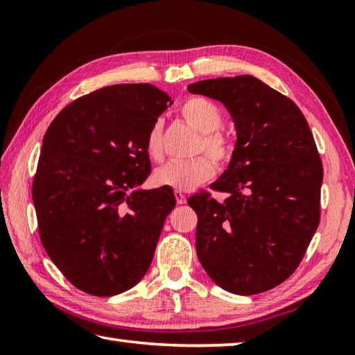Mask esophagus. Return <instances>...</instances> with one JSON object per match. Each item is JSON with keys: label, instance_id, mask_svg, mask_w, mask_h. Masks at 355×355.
<instances>
[{"label": "esophagus", "instance_id": "obj_1", "mask_svg": "<svg viewBox=\"0 0 355 355\" xmlns=\"http://www.w3.org/2000/svg\"><path fill=\"white\" fill-rule=\"evenodd\" d=\"M175 200H177L178 205H186V195L182 193V192L175 191Z\"/></svg>", "mask_w": 355, "mask_h": 355}]
</instances>
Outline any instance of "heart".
<instances>
[{
    "mask_svg": "<svg viewBox=\"0 0 355 355\" xmlns=\"http://www.w3.org/2000/svg\"><path fill=\"white\" fill-rule=\"evenodd\" d=\"M184 122L200 132L197 153H205L218 164H227L233 157V145L229 135L223 132V110L212 101L201 96L189 97L180 108ZM146 150L153 160L163 155V123L154 122L146 135ZM215 168L207 157H195L189 162H171L158 168L154 182L178 192H189L214 177Z\"/></svg>",
    "mask_w": 355,
    "mask_h": 355,
    "instance_id": "1",
    "label": "heart"
}]
</instances>
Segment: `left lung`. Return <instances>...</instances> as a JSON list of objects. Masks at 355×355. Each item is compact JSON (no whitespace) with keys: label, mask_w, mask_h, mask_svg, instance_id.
<instances>
[{"label":"left lung","mask_w":355,"mask_h":355,"mask_svg":"<svg viewBox=\"0 0 355 355\" xmlns=\"http://www.w3.org/2000/svg\"><path fill=\"white\" fill-rule=\"evenodd\" d=\"M233 117L236 143L229 168L210 184L227 193L187 200L198 216L197 254L210 279L241 296L288 279L320 221L322 160L302 111L250 74L191 84Z\"/></svg>","instance_id":"obj_1"}]
</instances>
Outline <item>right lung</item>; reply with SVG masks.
<instances>
[{
	"label": "right lung",
	"instance_id": "1",
	"mask_svg": "<svg viewBox=\"0 0 355 355\" xmlns=\"http://www.w3.org/2000/svg\"><path fill=\"white\" fill-rule=\"evenodd\" d=\"M171 97L150 84L82 96L44 135L33 180L41 243L61 273L93 296H114L145 276L175 197L139 189L150 173L149 128Z\"/></svg>",
	"mask_w": 355,
	"mask_h": 355
}]
</instances>
